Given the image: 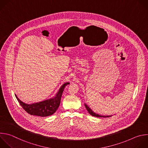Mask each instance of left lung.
Listing matches in <instances>:
<instances>
[{
	"instance_id": "left-lung-1",
	"label": "left lung",
	"mask_w": 148,
	"mask_h": 148,
	"mask_svg": "<svg viewBox=\"0 0 148 148\" xmlns=\"http://www.w3.org/2000/svg\"><path fill=\"white\" fill-rule=\"evenodd\" d=\"M85 108H86L87 111L88 112V113H89L90 115H92V116L96 117H111V116H101V115H100V114H97V113H94V112L90 109V108L86 104H85Z\"/></svg>"
}]
</instances>
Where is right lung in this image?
Instances as JSON below:
<instances>
[{
  "label": "right lung",
  "instance_id": "right-lung-1",
  "mask_svg": "<svg viewBox=\"0 0 148 148\" xmlns=\"http://www.w3.org/2000/svg\"><path fill=\"white\" fill-rule=\"evenodd\" d=\"M70 82L64 83L59 89L56 96L53 98L47 99L38 103L32 104H27L21 101L16 95V97L21 107L28 114L33 116L40 117H46L52 115L58 110L60 103L61 97L65 86Z\"/></svg>",
  "mask_w": 148,
  "mask_h": 148
}]
</instances>
